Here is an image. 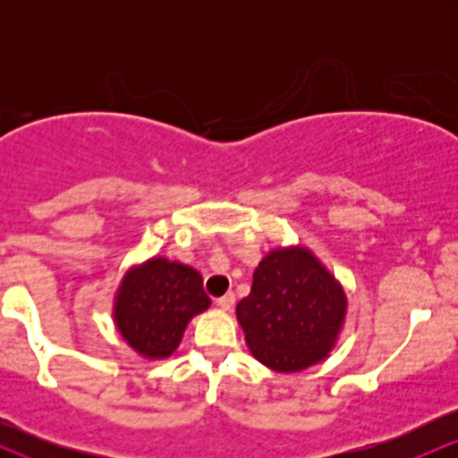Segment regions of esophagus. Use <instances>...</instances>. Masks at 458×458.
Returning <instances> with one entry per match:
<instances>
[{
    "label": "esophagus",
    "mask_w": 458,
    "mask_h": 458,
    "mask_svg": "<svg viewBox=\"0 0 458 458\" xmlns=\"http://www.w3.org/2000/svg\"><path fill=\"white\" fill-rule=\"evenodd\" d=\"M217 306L222 308V310H225V312H228V310H233V306H234V295H233V293H225L224 297H219L217 299Z\"/></svg>",
    "instance_id": "esophagus-1"
}]
</instances>
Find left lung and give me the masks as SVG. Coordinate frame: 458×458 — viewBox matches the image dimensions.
<instances>
[{"instance_id": "1", "label": "left lung", "mask_w": 458, "mask_h": 458, "mask_svg": "<svg viewBox=\"0 0 458 458\" xmlns=\"http://www.w3.org/2000/svg\"><path fill=\"white\" fill-rule=\"evenodd\" d=\"M346 295L306 247H280L259 262L251 291L236 303L251 355L277 372L323 361L343 329Z\"/></svg>"}]
</instances>
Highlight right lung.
<instances>
[{
    "label": "right lung",
    "instance_id": "add662e5",
    "mask_svg": "<svg viewBox=\"0 0 458 458\" xmlns=\"http://www.w3.org/2000/svg\"><path fill=\"white\" fill-rule=\"evenodd\" d=\"M211 306L202 276L182 262L150 259L123 277L114 320L131 349L148 360L170 357L187 323Z\"/></svg>",
    "mask_w": 458,
    "mask_h": 458
}]
</instances>
